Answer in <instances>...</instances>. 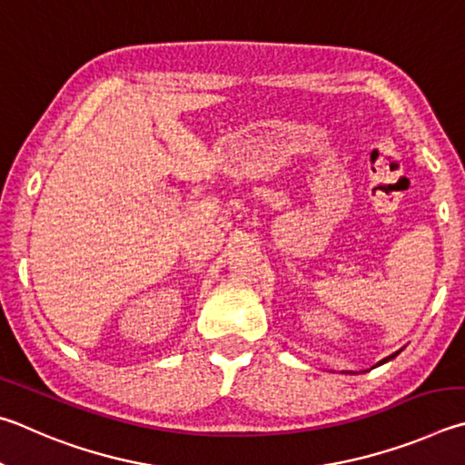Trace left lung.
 <instances>
[{"label":"left lung","mask_w":465,"mask_h":465,"mask_svg":"<svg viewBox=\"0 0 465 465\" xmlns=\"http://www.w3.org/2000/svg\"><path fill=\"white\" fill-rule=\"evenodd\" d=\"M392 357H396V353H394V355H390V357H386V360H384V361H390V360H392ZM384 361H381V363H384Z\"/></svg>","instance_id":"8db88e82"}]
</instances>
